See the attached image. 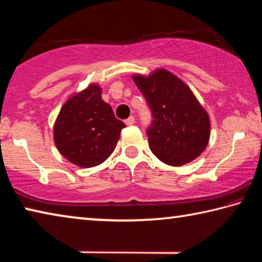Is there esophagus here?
Segmentation results:
<instances>
[{
    "mask_svg": "<svg viewBox=\"0 0 262 262\" xmlns=\"http://www.w3.org/2000/svg\"><path fill=\"white\" fill-rule=\"evenodd\" d=\"M134 122H135V118L134 117H129L127 119V120L125 121V123L127 126H132V125H134Z\"/></svg>",
    "mask_w": 262,
    "mask_h": 262,
    "instance_id": "esophagus-1",
    "label": "esophagus"
}]
</instances>
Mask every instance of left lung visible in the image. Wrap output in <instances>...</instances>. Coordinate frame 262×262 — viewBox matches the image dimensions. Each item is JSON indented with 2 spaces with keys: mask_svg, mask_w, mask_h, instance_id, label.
Segmentation results:
<instances>
[{
  "mask_svg": "<svg viewBox=\"0 0 262 262\" xmlns=\"http://www.w3.org/2000/svg\"><path fill=\"white\" fill-rule=\"evenodd\" d=\"M133 79L151 110L154 120L147 135L155 156L171 166L200 156L209 141L210 119L192 90L165 69L149 76L134 75Z\"/></svg>",
  "mask_w": 262,
  "mask_h": 262,
  "instance_id": "left-lung-1",
  "label": "left lung"
}]
</instances>
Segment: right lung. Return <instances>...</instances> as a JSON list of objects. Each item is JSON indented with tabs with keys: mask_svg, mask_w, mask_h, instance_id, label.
<instances>
[{
	"mask_svg": "<svg viewBox=\"0 0 262 262\" xmlns=\"http://www.w3.org/2000/svg\"><path fill=\"white\" fill-rule=\"evenodd\" d=\"M125 127L101 99L98 84H90L62 106L54 125V142L69 162L92 167L111 156Z\"/></svg>",
	"mask_w": 262,
	"mask_h": 262,
	"instance_id": "1",
	"label": "right lung"
}]
</instances>
